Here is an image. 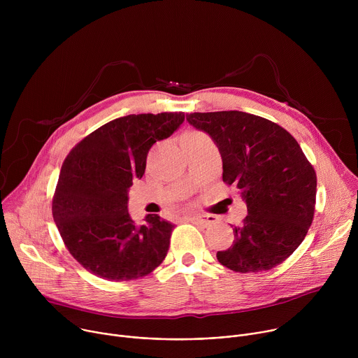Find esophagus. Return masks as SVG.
Instances as JSON below:
<instances>
[{
	"label": "esophagus",
	"instance_id": "34e87169",
	"mask_svg": "<svg viewBox=\"0 0 358 358\" xmlns=\"http://www.w3.org/2000/svg\"><path fill=\"white\" fill-rule=\"evenodd\" d=\"M185 220H188L191 222H195V224H199V225H203V227L211 225L214 222V218L211 215H189Z\"/></svg>",
	"mask_w": 358,
	"mask_h": 358
}]
</instances>
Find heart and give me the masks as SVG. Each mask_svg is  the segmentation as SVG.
Masks as SVG:
<instances>
[{
	"label": "heart",
	"mask_w": 358,
	"mask_h": 358,
	"mask_svg": "<svg viewBox=\"0 0 358 358\" xmlns=\"http://www.w3.org/2000/svg\"><path fill=\"white\" fill-rule=\"evenodd\" d=\"M199 134H202V133H198V131H194V133H188V134H185V136H199Z\"/></svg>",
	"instance_id": "1"
}]
</instances>
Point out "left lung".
I'll return each instance as SVG.
<instances>
[{
  "instance_id": "obj_1",
  "label": "left lung",
  "mask_w": 358,
  "mask_h": 358,
  "mask_svg": "<svg viewBox=\"0 0 358 358\" xmlns=\"http://www.w3.org/2000/svg\"><path fill=\"white\" fill-rule=\"evenodd\" d=\"M187 122L210 134L222 157V180L241 191L248 215L234 228L231 248L217 259L234 272L269 271L308 234L317 178L294 137L279 124L245 112L189 113Z\"/></svg>"
}]
</instances>
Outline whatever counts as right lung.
<instances>
[{"instance_id":"add662e5","label":"right lung","mask_w":358,"mask_h":358,"mask_svg":"<svg viewBox=\"0 0 358 358\" xmlns=\"http://www.w3.org/2000/svg\"><path fill=\"white\" fill-rule=\"evenodd\" d=\"M182 122V112L123 116L86 136L65 159L52 215L68 250L90 273L131 280L164 261L174 225L159 215L136 225L127 192L143 177L151 145Z\"/></svg>"}]
</instances>
